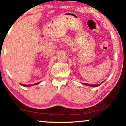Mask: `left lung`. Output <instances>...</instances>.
Instances as JSON below:
<instances>
[{"mask_svg":"<svg viewBox=\"0 0 126 126\" xmlns=\"http://www.w3.org/2000/svg\"><path fill=\"white\" fill-rule=\"evenodd\" d=\"M104 82V81H103ZM103 83L102 82H101L100 84H97V85H96V84H94H94H85V83H82V84H84V85H87V86H89V87H98V86H99L100 85H101V84Z\"/></svg>","mask_w":126,"mask_h":126,"instance_id":"8db88e82","label":"left lung"}]
</instances>
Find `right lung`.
<instances>
[{"mask_svg":"<svg viewBox=\"0 0 126 126\" xmlns=\"http://www.w3.org/2000/svg\"><path fill=\"white\" fill-rule=\"evenodd\" d=\"M40 82H41V81H40V82H37V83H35V84H32V85H25V84H20V85H21L22 86H23V87H30V86H32V85H38V84L40 83Z\"/></svg>","mask_w":126,"mask_h":126,"instance_id":"add662e5","label":"right lung"}]
</instances>
